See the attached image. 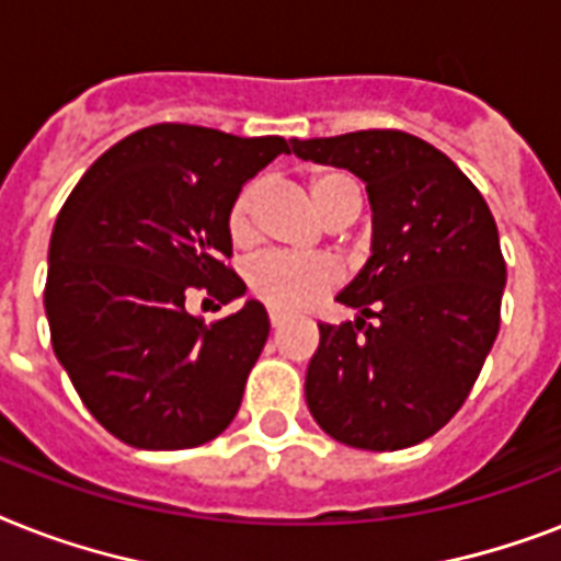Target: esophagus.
<instances>
[{
	"mask_svg": "<svg viewBox=\"0 0 561 561\" xmlns=\"http://www.w3.org/2000/svg\"><path fill=\"white\" fill-rule=\"evenodd\" d=\"M267 317H271V325H273V328H279L282 322H285V313H282V311H273V308H271V311H267Z\"/></svg>",
	"mask_w": 561,
	"mask_h": 561,
	"instance_id": "1",
	"label": "esophagus"
}]
</instances>
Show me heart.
I'll return each instance as SVG.
<instances>
[{
    "mask_svg": "<svg viewBox=\"0 0 561 561\" xmlns=\"http://www.w3.org/2000/svg\"><path fill=\"white\" fill-rule=\"evenodd\" d=\"M311 198L322 216L334 225L348 216H357L363 193L359 184L343 170H317L308 181ZM265 186L262 181H248L241 186L227 213V233L236 248H250L256 241V209ZM343 271L328 256H288V253H267L256 259L248 271V285L256 299L273 311H305L336 288Z\"/></svg>",
    "mask_w": 561,
    "mask_h": 561,
    "instance_id": "1",
    "label": "heart"
}]
</instances>
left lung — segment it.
<instances>
[{
	"label": "left lung",
	"instance_id": "1",
	"mask_svg": "<svg viewBox=\"0 0 561 561\" xmlns=\"http://www.w3.org/2000/svg\"><path fill=\"white\" fill-rule=\"evenodd\" d=\"M296 158L366 181L371 256L320 322L305 400L340 444L394 453L446 426L476 386L502 322L507 282L484 195L440 149L398 129L290 140Z\"/></svg>",
	"mask_w": 561,
	"mask_h": 561
}]
</instances>
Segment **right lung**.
<instances>
[{
    "instance_id": "right-lung-1",
    "label": "right lung",
    "mask_w": 561,
    "mask_h": 561,
    "mask_svg": "<svg viewBox=\"0 0 561 561\" xmlns=\"http://www.w3.org/2000/svg\"><path fill=\"white\" fill-rule=\"evenodd\" d=\"M288 140L158 123L91 163L62 204L48 250L54 354L100 426L138 449H190L230 426L271 322L250 299L216 322L186 313L207 290L227 305V213Z\"/></svg>"
}]
</instances>
